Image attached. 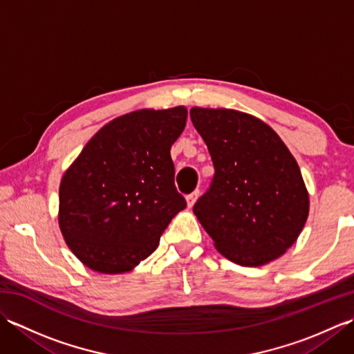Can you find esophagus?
Here are the masks:
<instances>
[{
  "label": "esophagus",
  "instance_id": "1",
  "mask_svg": "<svg viewBox=\"0 0 354 354\" xmlns=\"http://www.w3.org/2000/svg\"><path fill=\"white\" fill-rule=\"evenodd\" d=\"M199 194H201V192H199V190H194L193 193H190V194H189V196H187V198H185V201H187V207H189V208H192V207L194 205V202H196V201H198V198H199Z\"/></svg>",
  "mask_w": 354,
  "mask_h": 354
}]
</instances>
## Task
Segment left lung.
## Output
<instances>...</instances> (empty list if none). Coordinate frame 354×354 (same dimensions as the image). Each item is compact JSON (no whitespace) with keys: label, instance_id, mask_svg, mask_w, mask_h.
<instances>
[{"label":"left lung","instance_id":"left-lung-1","mask_svg":"<svg viewBox=\"0 0 354 354\" xmlns=\"http://www.w3.org/2000/svg\"><path fill=\"white\" fill-rule=\"evenodd\" d=\"M193 126L214 165L193 207L216 250L242 266H261L295 243L309 193L295 158L261 120L234 109L192 108Z\"/></svg>","mask_w":354,"mask_h":354}]
</instances>
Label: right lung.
Returning <instances> with one entry per match:
<instances>
[{
	"label": "right lung",
	"mask_w": 354,
	"mask_h": 354,
	"mask_svg": "<svg viewBox=\"0 0 354 354\" xmlns=\"http://www.w3.org/2000/svg\"><path fill=\"white\" fill-rule=\"evenodd\" d=\"M185 122L184 106L129 112L104 124L64 173L59 227L85 266L129 272L185 208L170 156Z\"/></svg>",
	"instance_id": "right-lung-1"
}]
</instances>
